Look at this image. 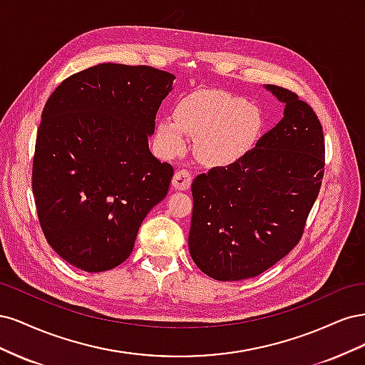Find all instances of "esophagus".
<instances>
[{"mask_svg":"<svg viewBox=\"0 0 365 365\" xmlns=\"http://www.w3.org/2000/svg\"><path fill=\"white\" fill-rule=\"evenodd\" d=\"M192 180H193V176H192L190 170L180 169L178 172L175 173V176H173L172 185L175 187L176 190H187V189H190Z\"/></svg>","mask_w":365,"mask_h":365,"instance_id":"34e87169","label":"esophagus"}]
</instances>
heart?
Instances as JSON below:
<instances>
[{"instance_id": "b5f03b06", "label": "heart", "mask_w": 365, "mask_h": 365, "mask_svg": "<svg viewBox=\"0 0 365 365\" xmlns=\"http://www.w3.org/2000/svg\"><path fill=\"white\" fill-rule=\"evenodd\" d=\"M263 117L257 106L224 91H196L175 106V120L157 125V141L165 155L187 146L185 132L197 137V155L208 165L233 164L256 146Z\"/></svg>"}]
</instances>
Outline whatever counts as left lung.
<instances>
[{"instance_id":"left-lung-1","label":"left lung","mask_w":365,"mask_h":365,"mask_svg":"<svg viewBox=\"0 0 365 365\" xmlns=\"http://www.w3.org/2000/svg\"><path fill=\"white\" fill-rule=\"evenodd\" d=\"M284 115L245 157L192 184L189 250L208 277H256L300 242L324 175V135L314 109L267 85Z\"/></svg>"}]
</instances>
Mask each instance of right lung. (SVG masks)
Returning <instances> with one entry per match:
<instances>
[{
    "mask_svg": "<svg viewBox=\"0 0 365 365\" xmlns=\"http://www.w3.org/2000/svg\"><path fill=\"white\" fill-rule=\"evenodd\" d=\"M175 76L101 63L65 79L43 106L31 189L50 247L102 272L132 252L143 219L169 192L173 168L149 150Z\"/></svg>",
    "mask_w": 365,
    "mask_h": 365,
    "instance_id": "right-lung-1",
    "label": "right lung"
}]
</instances>
